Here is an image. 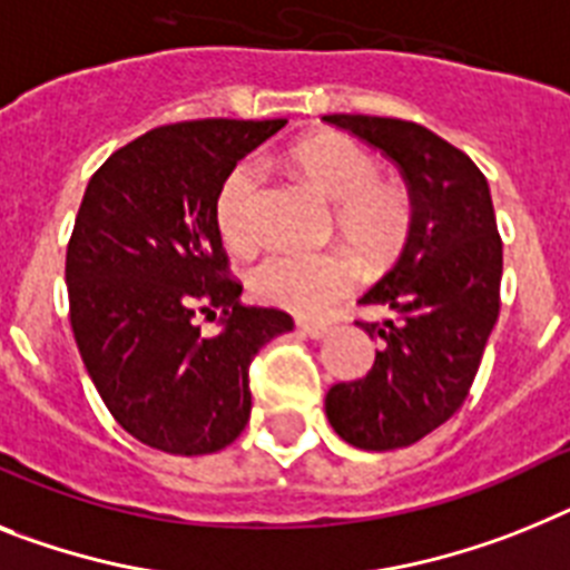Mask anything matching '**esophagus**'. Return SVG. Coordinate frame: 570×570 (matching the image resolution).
<instances>
[{"mask_svg": "<svg viewBox=\"0 0 570 570\" xmlns=\"http://www.w3.org/2000/svg\"><path fill=\"white\" fill-rule=\"evenodd\" d=\"M298 333H301V336H309V338H324L330 333V324L298 322Z\"/></svg>", "mask_w": 570, "mask_h": 570, "instance_id": "1", "label": "esophagus"}]
</instances>
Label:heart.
I'll return each instance as SVG.
<instances>
[{"label": "heart", "instance_id": "1", "mask_svg": "<svg viewBox=\"0 0 570 570\" xmlns=\"http://www.w3.org/2000/svg\"><path fill=\"white\" fill-rule=\"evenodd\" d=\"M293 165L333 205L336 232L371 266H385L403 252L414 223L405 185L382 179L380 165L362 145L344 136L309 138L293 150ZM263 174L252 159L232 167L217 190L214 219L223 240L246 252L261 237ZM358 266L342 248L327 252H272L248 272L252 293L266 304L301 315L327 313L351 293Z\"/></svg>", "mask_w": 570, "mask_h": 570}]
</instances>
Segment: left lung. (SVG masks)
<instances>
[{"mask_svg":"<svg viewBox=\"0 0 570 570\" xmlns=\"http://www.w3.org/2000/svg\"><path fill=\"white\" fill-rule=\"evenodd\" d=\"M400 167L414 223L403 252L358 304L391 309L374 367L327 391L330 425L351 446L385 452L417 443L463 405L499 322L501 237L490 185L475 161L432 130L400 118L324 115Z\"/></svg>","mask_w":570,"mask_h":570,"instance_id":"obj_1","label":"left lung"}]
</instances>
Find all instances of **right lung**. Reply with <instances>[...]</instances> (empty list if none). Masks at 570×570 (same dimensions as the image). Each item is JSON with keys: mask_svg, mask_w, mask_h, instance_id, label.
<instances>
[{"mask_svg": "<svg viewBox=\"0 0 570 570\" xmlns=\"http://www.w3.org/2000/svg\"><path fill=\"white\" fill-rule=\"evenodd\" d=\"M203 118L156 127L115 150L86 185L66 248L80 358L124 432L170 455H212L246 429L248 365L293 330L240 304L214 203L237 161L284 127ZM220 315L203 337L198 318Z\"/></svg>", "mask_w": 570, "mask_h": 570, "instance_id": "1", "label": "right lung"}]
</instances>
